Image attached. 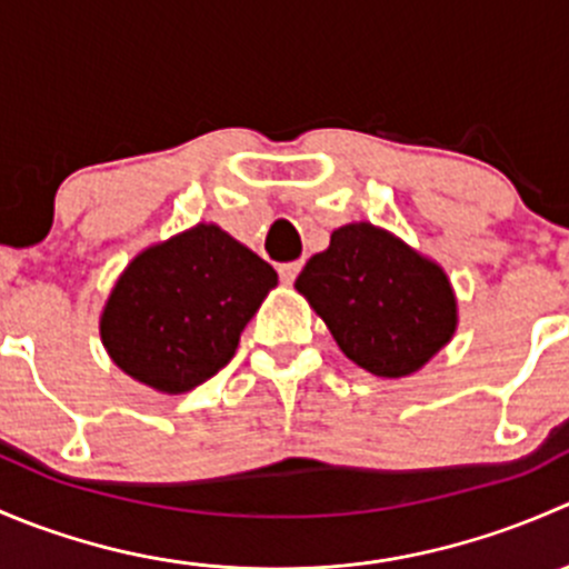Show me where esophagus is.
Returning a JSON list of instances; mask_svg holds the SVG:
<instances>
[{"label": "esophagus", "mask_w": 569, "mask_h": 569, "mask_svg": "<svg viewBox=\"0 0 569 569\" xmlns=\"http://www.w3.org/2000/svg\"><path fill=\"white\" fill-rule=\"evenodd\" d=\"M300 269H302V261H289V263H280L278 274L283 283H295L297 274H300Z\"/></svg>", "instance_id": "obj_1"}]
</instances>
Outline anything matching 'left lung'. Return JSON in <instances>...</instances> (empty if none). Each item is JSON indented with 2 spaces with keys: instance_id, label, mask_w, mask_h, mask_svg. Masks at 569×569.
I'll list each match as a JSON object with an SVG mask.
<instances>
[{
  "instance_id": "obj_1",
  "label": "left lung",
  "mask_w": 569,
  "mask_h": 569,
  "mask_svg": "<svg viewBox=\"0 0 569 569\" xmlns=\"http://www.w3.org/2000/svg\"><path fill=\"white\" fill-rule=\"evenodd\" d=\"M295 286L341 352L377 377L412 375L455 336L457 300L443 269L369 222L332 231Z\"/></svg>"
}]
</instances>
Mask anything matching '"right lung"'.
Listing matches in <instances>:
<instances>
[{
	"instance_id": "1",
	"label": "right lung",
	"mask_w": 569,
	"mask_h": 569,
	"mask_svg": "<svg viewBox=\"0 0 569 569\" xmlns=\"http://www.w3.org/2000/svg\"><path fill=\"white\" fill-rule=\"evenodd\" d=\"M278 272L217 226L148 248L114 283L101 338L114 363L162 393L214 377Z\"/></svg>"
}]
</instances>
